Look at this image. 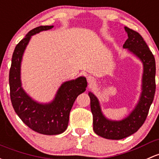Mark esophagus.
I'll return each instance as SVG.
<instances>
[{
  "instance_id": "34e87169",
  "label": "esophagus",
  "mask_w": 159,
  "mask_h": 159,
  "mask_svg": "<svg viewBox=\"0 0 159 159\" xmlns=\"http://www.w3.org/2000/svg\"><path fill=\"white\" fill-rule=\"evenodd\" d=\"M87 79H88V83H90V84H92L93 81H94V79H93L92 76H88V78H87Z\"/></svg>"
}]
</instances>
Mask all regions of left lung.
<instances>
[{"label": "left lung", "instance_id": "8db88e82", "mask_svg": "<svg viewBox=\"0 0 159 159\" xmlns=\"http://www.w3.org/2000/svg\"><path fill=\"white\" fill-rule=\"evenodd\" d=\"M128 39L123 45L141 61L143 66L142 77V92L138 103L128 116L121 120L107 118L102 112L99 100L92 92L88 95L91 99V110L93 114V129L98 136L108 139L119 140L128 137L143 126L146 120L155 92V60L141 35L125 26Z\"/></svg>", "mask_w": 159, "mask_h": 159}]
</instances>
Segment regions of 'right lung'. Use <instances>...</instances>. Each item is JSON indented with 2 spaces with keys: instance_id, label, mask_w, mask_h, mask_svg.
Instances as JSON below:
<instances>
[{
  "instance_id": "obj_1",
  "label": "right lung",
  "mask_w": 159,
  "mask_h": 159,
  "mask_svg": "<svg viewBox=\"0 0 159 159\" xmlns=\"http://www.w3.org/2000/svg\"><path fill=\"white\" fill-rule=\"evenodd\" d=\"M54 26L34 28L16 45L10 69L9 84L13 107L21 120L31 129L44 135L61 134L68 127L69 113L77 97L84 92L87 80L81 76L63 82L49 103H40L31 98L22 87L21 62L32 36L51 30Z\"/></svg>"
}]
</instances>
